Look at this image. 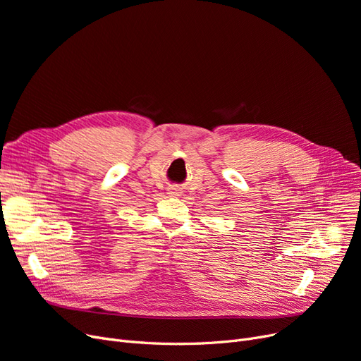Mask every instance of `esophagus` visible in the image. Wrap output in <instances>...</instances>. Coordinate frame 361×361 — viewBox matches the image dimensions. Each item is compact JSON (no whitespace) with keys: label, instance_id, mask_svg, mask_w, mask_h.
Returning a JSON list of instances; mask_svg holds the SVG:
<instances>
[{"label":"esophagus","instance_id":"obj_1","mask_svg":"<svg viewBox=\"0 0 361 361\" xmlns=\"http://www.w3.org/2000/svg\"><path fill=\"white\" fill-rule=\"evenodd\" d=\"M172 193H173V195H178L180 192H178V190H176V192H172Z\"/></svg>","mask_w":361,"mask_h":361}]
</instances>
